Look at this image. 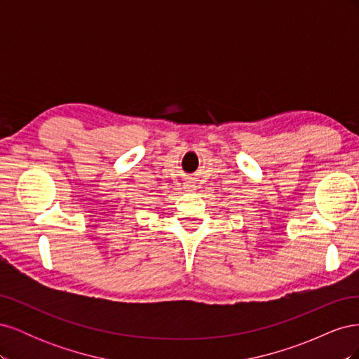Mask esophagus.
<instances>
[{"instance_id": "obj_1", "label": "esophagus", "mask_w": 359, "mask_h": 359, "mask_svg": "<svg viewBox=\"0 0 359 359\" xmlns=\"http://www.w3.org/2000/svg\"><path fill=\"white\" fill-rule=\"evenodd\" d=\"M184 189H186L187 191H194V190H196V184L186 182V184H184Z\"/></svg>"}]
</instances>
